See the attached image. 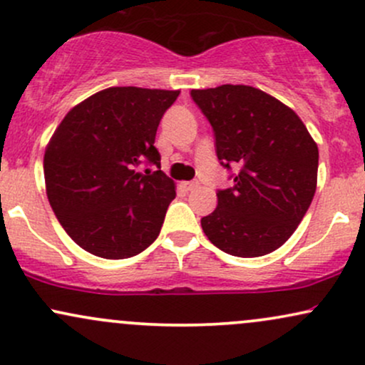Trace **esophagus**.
Wrapping results in <instances>:
<instances>
[{
	"label": "esophagus",
	"mask_w": 365,
	"mask_h": 365,
	"mask_svg": "<svg viewBox=\"0 0 365 365\" xmlns=\"http://www.w3.org/2000/svg\"><path fill=\"white\" fill-rule=\"evenodd\" d=\"M182 187L185 188V190L188 192V190H194V188L197 187V183H195V182H183Z\"/></svg>",
	"instance_id": "obj_1"
}]
</instances>
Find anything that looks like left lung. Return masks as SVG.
Masks as SVG:
<instances>
[{
  "instance_id": "1",
  "label": "left lung",
  "mask_w": 365,
  "mask_h": 365,
  "mask_svg": "<svg viewBox=\"0 0 365 365\" xmlns=\"http://www.w3.org/2000/svg\"><path fill=\"white\" fill-rule=\"evenodd\" d=\"M215 132L220 165L233 187L200 220L217 249L259 257L282 247L312 202L319 150L295 111L250 86L190 92Z\"/></svg>"
}]
</instances>
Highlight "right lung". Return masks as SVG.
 I'll return each instance as SVG.
<instances>
[{"label":"right lung","instance_id":"add662e5","mask_svg":"<svg viewBox=\"0 0 365 365\" xmlns=\"http://www.w3.org/2000/svg\"><path fill=\"white\" fill-rule=\"evenodd\" d=\"M180 91L110 87L68 111L44 154L46 192L65 232L87 252L127 259L156 240L175 183L154 139ZM140 164L156 165L144 174Z\"/></svg>","mask_w":365,"mask_h":365}]
</instances>
